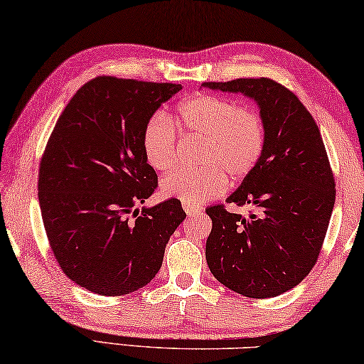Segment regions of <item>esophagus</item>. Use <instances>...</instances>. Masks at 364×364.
I'll list each match as a JSON object with an SVG mask.
<instances>
[{
    "mask_svg": "<svg viewBox=\"0 0 364 364\" xmlns=\"http://www.w3.org/2000/svg\"><path fill=\"white\" fill-rule=\"evenodd\" d=\"M183 210H186L187 216L193 218V216H196V214H200V213H201V206H198V205H188V203H186V205H183Z\"/></svg>",
    "mask_w": 364,
    "mask_h": 364,
    "instance_id": "obj_1",
    "label": "esophagus"
}]
</instances>
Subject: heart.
<instances>
[{
    "label": "heart",
    "instance_id": "heart-1",
    "mask_svg": "<svg viewBox=\"0 0 364 364\" xmlns=\"http://www.w3.org/2000/svg\"><path fill=\"white\" fill-rule=\"evenodd\" d=\"M176 126L200 140L193 169H177L161 182V193L182 203L198 205L216 198L229 181L238 183L258 168L266 150V124L259 111L218 95H196L178 105ZM176 130L171 119L156 112L141 132V151L156 172L176 163Z\"/></svg>",
    "mask_w": 364,
    "mask_h": 364
}]
</instances>
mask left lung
Wrapping results in <instances>:
<instances>
[{
	"mask_svg": "<svg viewBox=\"0 0 364 364\" xmlns=\"http://www.w3.org/2000/svg\"><path fill=\"white\" fill-rule=\"evenodd\" d=\"M213 90L253 98L266 124L263 159L228 203L206 210L213 229L206 261L225 287L250 299H271L305 279L323 247L336 201V181L313 116L272 79L205 82Z\"/></svg>",
	"mask_w": 364,
	"mask_h": 364,
	"instance_id": "left-lung-1",
	"label": "left lung"
}]
</instances>
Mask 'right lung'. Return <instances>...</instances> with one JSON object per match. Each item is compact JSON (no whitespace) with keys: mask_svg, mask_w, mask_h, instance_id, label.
I'll use <instances>...</instances> for the list:
<instances>
[{"mask_svg":"<svg viewBox=\"0 0 364 364\" xmlns=\"http://www.w3.org/2000/svg\"><path fill=\"white\" fill-rule=\"evenodd\" d=\"M182 87L100 75L79 88L46 143L38 172L41 218L63 272L98 295L135 291L156 276L186 219L181 201L135 210L158 187L141 132Z\"/></svg>","mask_w":364,"mask_h":364,"instance_id":"obj_1","label":"right lung"}]
</instances>
